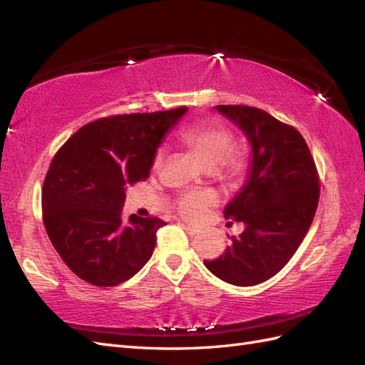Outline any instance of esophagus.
<instances>
[{
    "instance_id": "obj_1",
    "label": "esophagus",
    "mask_w": 365,
    "mask_h": 365,
    "mask_svg": "<svg viewBox=\"0 0 365 365\" xmlns=\"http://www.w3.org/2000/svg\"><path fill=\"white\" fill-rule=\"evenodd\" d=\"M181 227L185 230V233L187 235H190V236H195V235H197L200 233V230L197 228H195V227H190V225H185V224H181Z\"/></svg>"
}]
</instances>
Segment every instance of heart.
Wrapping results in <instances>:
<instances>
[{
  "mask_svg": "<svg viewBox=\"0 0 365 365\" xmlns=\"http://www.w3.org/2000/svg\"><path fill=\"white\" fill-rule=\"evenodd\" d=\"M178 141L189 149L205 168L217 165L219 173L228 180H236L247 169V153L244 149L231 146L233 132L219 120H201L180 130ZM163 152H158L153 165L160 168ZM217 202L213 192H190L178 200V212L184 219L197 220L204 216L208 207Z\"/></svg>",
  "mask_w": 365,
  "mask_h": 365,
  "instance_id": "heart-1",
  "label": "heart"
}]
</instances>
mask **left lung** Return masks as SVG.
Wrapping results in <instances>:
<instances>
[{
  "instance_id": "1",
  "label": "left lung",
  "mask_w": 365,
  "mask_h": 365,
  "mask_svg": "<svg viewBox=\"0 0 365 365\" xmlns=\"http://www.w3.org/2000/svg\"><path fill=\"white\" fill-rule=\"evenodd\" d=\"M251 145L252 158L244 187L224 210L244 222L222 256L204 260L230 284L254 286L277 274L300 247L319 200L318 173L304 138L263 109L217 105Z\"/></svg>"
}]
</instances>
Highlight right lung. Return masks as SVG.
Wrapping results in <instances>:
<instances>
[{"label":"right lung","mask_w":365,"mask_h":365,"mask_svg":"<svg viewBox=\"0 0 365 365\" xmlns=\"http://www.w3.org/2000/svg\"><path fill=\"white\" fill-rule=\"evenodd\" d=\"M187 108L123 114L91 121L54 155L42 187L43 225L53 247L77 277L115 286L152 257L158 217L123 220L126 189L145 181L165 134Z\"/></svg>","instance_id":"obj_1"}]
</instances>
